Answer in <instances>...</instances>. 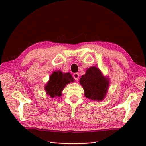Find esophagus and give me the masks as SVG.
<instances>
[{"instance_id":"obj_1","label":"esophagus","mask_w":146,"mask_h":146,"mask_svg":"<svg viewBox=\"0 0 146 146\" xmlns=\"http://www.w3.org/2000/svg\"><path fill=\"white\" fill-rule=\"evenodd\" d=\"M73 77L74 78L75 80L76 81H78V79H79V74L78 73H73Z\"/></svg>"}]
</instances>
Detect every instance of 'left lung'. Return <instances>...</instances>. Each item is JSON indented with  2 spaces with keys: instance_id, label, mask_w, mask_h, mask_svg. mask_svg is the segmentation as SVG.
Masks as SVG:
<instances>
[{
  "instance_id": "left-lung-1",
  "label": "left lung",
  "mask_w": 146,
  "mask_h": 146,
  "mask_svg": "<svg viewBox=\"0 0 146 146\" xmlns=\"http://www.w3.org/2000/svg\"><path fill=\"white\" fill-rule=\"evenodd\" d=\"M80 83L84 89L85 97L97 101L103 100L109 84L108 80L104 78L100 71L95 66L86 70L85 75L80 78Z\"/></svg>"
}]
</instances>
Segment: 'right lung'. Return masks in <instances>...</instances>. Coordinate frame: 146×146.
<instances>
[{
	"instance_id": "obj_1",
	"label": "right lung",
	"mask_w": 146,
	"mask_h": 146,
	"mask_svg": "<svg viewBox=\"0 0 146 146\" xmlns=\"http://www.w3.org/2000/svg\"><path fill=\"white\" fill-rule=\"evenodd\" d=\"M73 78L70 73H63L61 71H54L50 76L49 81L45 86L48 95L51 98L60 97L61 92L68 83L73 82Z\"/></svg>"
}]
</instances>
